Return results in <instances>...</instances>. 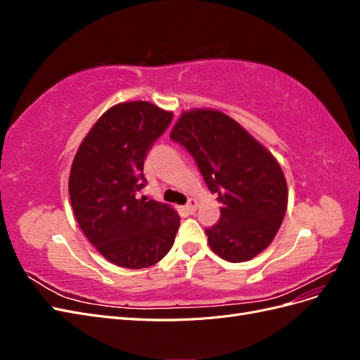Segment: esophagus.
<instances>
[{
    "label": "esophagus",
    "instance_id": "esophagus-1",
    "mask_svg": "<svg viewBox=\"0 0 360 360\" xmlns=\"http://www.w3.org/2000/svg\"><path fill=\"white\" fill-rule=\"evenodd\" d=\"M184 209H186L189 213H193L195 210L198 209V201L195 200V198H189V201H188V204L184 205Z\"/></svg>",
    "mask_w": 360,
    "mask_h": 360
}]
</instances>
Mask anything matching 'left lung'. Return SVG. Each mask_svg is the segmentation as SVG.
Here are the masks:
<instances>
[{
    "mask_svg": "<svg viewBox=\"0 0 360 360\" xmlns=\"http://www.w3.org/2000/svg\"><path fill=\"white\" fill-rule=\"evenodd\" d=\"M169 136L193 156L207 188L221 202L219 222L205 228L213 252L230 263L263 252L288 204L285 176L275 156L217 110L181 112Z\"/></svg>",
    "mask_w": 360,
    "mask_h": 360,
    "instance_id": "8db88e82",
    "label": "left lung"
}]
</instances>
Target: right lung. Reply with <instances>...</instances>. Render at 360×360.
I'll use <instances>...</instances> for the list:
<instances>
[{"label": "right lung", "instance_id": "right-lung-1", "mask_svg": "<svg viewBox=\"0 0 360 360\" xmlns=\"http://www.w3.org/2000/svg\"><path fill=\"white\" fill-rule=\"evenodd\" d=\"M171 120V111L150 102L117 103L97 120L73 158L69 195L76 221L97 252L118 267L155 266L176 240L179 213L138 197L147 151Z\"/></svg>", "mask_w": 360, "mask_h": 360}]
</instances>
